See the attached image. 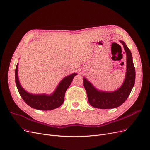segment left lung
Here are the masks:
<instances>
[{"label": "left lung", "mask_w": 150, "mask_h": 150, "mask_svg": "<svg viewBox=\"0 0 150 150\" xmlns=\"http://www.w3.org/2000/svg\"><path fill=\"white\" fill-rule=\"evenodd\" d=\"M123 45L127 56V70L126 79L122 85L113 92H103L96 89L85 78L83 80V85L88 95V102L91 106L100 109H110L116 108L125 102L134 86L135 70L132 61V56L130 50L123 41Z\"/></svg>", "instance_id": "left-lung-1"}]
</instances>
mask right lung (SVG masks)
<instances>
[{
  "instance_id": "obj_1",
  "label": "right lung",
  "mask_w": 150,
  "mask_h": 150,
  "mask_svg": "<svg viewBox=\"0 0 150 150\" xmlns=\"http://www.w3.org/2000/svg\"><path fill=\"white\" fill-rule=\"evenodd\" d=\"M77 74L74 73L69 75L61 81L53 94H31L25 91L20 85L18 77V64L15 69V82L19 93L22 99L29 106L40 110H51L60 107L64 102L66 91L70 85L74 78Z\"/></svg>"
}]
</instances>
